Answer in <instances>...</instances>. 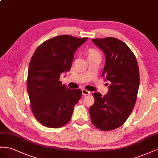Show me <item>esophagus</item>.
Instances as JSON below:
<instances>
[{
    "label": "esophagus",
    "mask_w": 158,
    "mask_h": 158,
    "mask_svg": "<svg viewBox=\"0 0 158 158\" xmlns=\"http://www.w3.org/2000/svg\"><path fill=\"white\" fill-rule=\"evenodd\" d=\"M82 94H83V95L85 96V95H88V94H91V92L87 91V90H86V89H82Z\"/></svg>",
    "instance_id": "esophagus-1"
}]
</instances>
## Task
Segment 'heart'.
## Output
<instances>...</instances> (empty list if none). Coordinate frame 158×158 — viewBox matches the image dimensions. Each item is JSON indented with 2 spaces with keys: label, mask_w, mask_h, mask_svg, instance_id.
I'll list each match as a JSON object with an SVG mask.
<instances>
[{
  "label": "heart",
  "mask_w": 158,
  "mask_h": 158,
  "mask_svg": "<svg viewBox=\"0 0 158 158\" xmlns=\"http://www.w3.org/2000/svg\"><path fill=\"white\" fill-rule=\"evenodd\" d=\"M99 56V53L93 49H90L89 51V56Z\"/></svg>",
  "instance_id": "obj_1"
}]
</instances>
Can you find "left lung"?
<instances>
[{
	"label": "left lung",
	"mask_w": 158,
	"mask_h": 158,
	"mask_svg": "<svg viewBox=\"0 0 158 158\" xmlns=\"http://www.w3.org/2000/svg\"><path fill=\"white\" fill-rule=\"evenodd\" d=\"M92 41L105 53L102 76L110 85L105 96L93 94L94 102L89 109L90 117L97 128L112 130L123 125L134 109L139 85L138 65L133 52L121 40L108 37Z\"/></svg>",
	"instance_id": "obj_1"
}]
</instances>
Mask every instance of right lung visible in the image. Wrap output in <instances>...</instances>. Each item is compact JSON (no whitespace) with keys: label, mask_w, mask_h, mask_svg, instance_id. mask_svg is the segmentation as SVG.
<instances>
[{"label":"right lung","mask_w":158,"mask_h":158,"mask_svg":"<svg viewBox=\"0 0 158 158\" xmlns=\"http://www.w3.org/2000/svg\"><path fill=\"white\" fill-rule=\"evenodd\" d=\"M87 39L54 37L39 46L31 58L27 90L35 118L45 127L60 128L71 118L82 91L69 89L59 79L71 69L75 51Z\"/></svg>","instance_id":"1"}]
</instances>
